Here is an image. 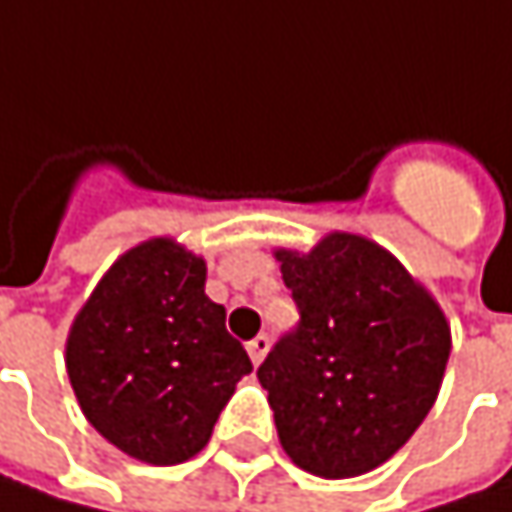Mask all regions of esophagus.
Returning <instances> with one entry per match:
<instances>
[{"label":"esophagus","mask_w":512,"mask_h":512,"mask_svg":"<svg viewBox=\"0 0 512 512\" xmlns=\"http://www.w3.org/2000/svg\"><path fill=\"white\" fill-rule=\"evenodd\" d=\"M246 349H249V357H252V363L257 366V363H260V360L266 357V351H269V337H266V334H257L255 340H252V343H249Z\"/></svg>","instance_id":"esophagus-1"}]
</instances>
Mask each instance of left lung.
<instances>
[{
	"instance_id": "left-lung-1",
	"label": "left lung",
	"mask_w": 512,
	"mask_h": 512,
	"mask_svg": "<svg viewBox=\"0 0 512 512\" xmlns=\"http://www.w3.org/2000/svg\"><path fill=\"white\" fill-rule=\"evenodd\" d=\"M299 307L257 369L284 451L319 478L390 460L440 393L451 351L440 304L390 252L331 234L310 255L275 252Z\"/></svg>"
}]
</instances>
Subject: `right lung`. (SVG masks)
I'll return each mask as SVG.
<instances>
[{"instance_id":"1","label":"right lung","mask_w":512,"mask_h":512,"mask_svg":"<svg viewBox=\"0 0 512 512\" xmlns=\"http://www.w3.org/2000/svg\"><path fill=\"white\" fill-rule=\"evenodd\" d=\"M172 240L125 252L75 316L67 372L87 422L128 457L175 466L208 445L252 360Z\"/></svg>"}]
</instances>
